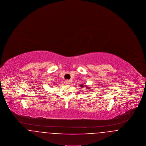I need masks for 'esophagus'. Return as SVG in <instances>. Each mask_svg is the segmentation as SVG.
<instances>
[{
	"label": "esophagus",
	"instance_id": "1",
	"mask_svg": "<svg viewBox=\"0 0 146 146\" xmlns=\"http://www.w3.org/2000/svg\"><path fill=\"white\" fill-rule=\"evenodd\" d=\"M66 83L67 84H70V80H66Z\"/></svg>",
	"mask_w": 146,
	"mask_h": 146
}]
</instances>
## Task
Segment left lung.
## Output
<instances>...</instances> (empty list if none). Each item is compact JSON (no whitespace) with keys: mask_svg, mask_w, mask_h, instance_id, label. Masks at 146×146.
<instances>
[{"mask_svg":"<svg viewBox=\"0 0 146 146\" xmlns=\"http://www.w3.org/2000/svg\"><path fill=\"white\" fill-rule=\"evenodd\" d=\"M80 87H81V88H83L84 84H81V85H80ZM89 90H90V89H89Z\"/></svg>","mask_w":146,"mask_h":146,"instance_id":"8db88e82","label":"left lung"}]
</instances>
